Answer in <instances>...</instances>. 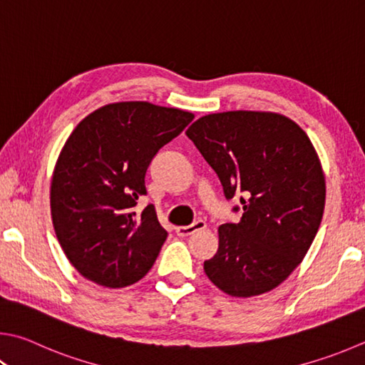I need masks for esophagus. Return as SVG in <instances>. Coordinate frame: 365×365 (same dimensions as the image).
Listing matches in <instances>:
<instances>
[{"label": "esophagus", "mask_w": 365, "mask_h": 365, "mask_svg": "<svg viewBox=\"0 0 365 365\" xmlns=\"http://www.w3.org/2000/svg\"><path fill=\"white\" fill-rule=\"evenodd\" d=\"M205 227H207V225H205L204 220H196L195 223L188 225V227H177L175 231L178 236H190V235H195L196 231L205 230Z\"/></svg>", "instance_id": "esophagus-1"}]
</instances>
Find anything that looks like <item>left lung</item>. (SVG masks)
<instances>
[{
  "label": "left lung",
  "instance_id": "8db88e82",
  "mask_svg": "<svg viewBox=\"0 0 365 365\" xmlns=\"http://www.w3.org/2000/svg\"><path fill=\"white\" fill-rule=\"evenodd\" d=\"M185 134L225 196L242 195L241 220L218 227L205 274L230 297L276 289L307 255L326 205V177L307 132L273 111L236 110L196 119Z\"/></svg>",
  "mask_w": 365,
  "mask_h": 365
}]
</instances>
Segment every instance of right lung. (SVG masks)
Returning <instances> with one entry per match:
<instances>
[{
    "instance_id": "right-lung-1",
    "label": "right lung",
    "mask_w": 365,
    "mask_h": 365,
    "mask_svg": "<svg viewBox=\"0 0 365 365\" xmlns=\"http://www.w3.org/2000/svg\"><path fill=\"white\" fill-rule=\"evenodd\" d=\"M193 118L150 102H116L73 129L52 172L51 217L63 254L86 279L125 287L153 267L168 231L153 204L142 212L135 205L158 150Z\"/></svg>"
}]
</instances>
